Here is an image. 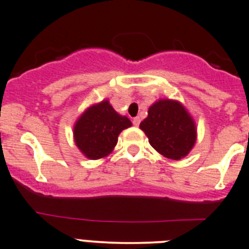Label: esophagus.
I'll list each match as a JSON object with an SVG mask.
<instances>
[{
	"mask_svg": "<svg viewBox=\"0 0 249 249\" xmlns=\"http://www.w3.org/2000/svg\"><path fill=\"white\" fill-rule=\"evenodd\" d=\"M140 122H141V119L139 117H136L132 119V124L135 125V126H139V125H140Z\"/></svg>",
	"mask_w": 249,
	"mask_h": 249,
	"instance_id": "1",
	"label": "esophagus"
}]
</instances>
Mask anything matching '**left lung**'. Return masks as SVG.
I'll use <instances>...</instances> for the list:
<instances>
[{"mask_svg":"<svg viewBox=\"0 0 249 249\" xmlns=\"http://www.w3.org/2000/svg\"><path fill=\"white\" fill-rule=\"evenodd\" d=\"M148 142L162 156L171 160L185 157L196 141V125L180 102L159 99L148 108L140 124Z\"/></svg>","mask_w":249,"mask_h":249,"instance_id":"left-lung-1","label":"left lung"}]
</instances>
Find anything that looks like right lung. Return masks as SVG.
Wrapping results in <instances>:
<instances>
[{
    "label": "right lung",
    "instance_id": "obj_1",
    "mask_svg": "<svg viewBox=\"0 0 249 249\" xmlns=\"http://www.w3.org/2000/svg\"><path fill=\"white\" fill-rule=\"evenodd\" d=\"M131 125L129 118L117 113L108 99H103L78 117L73 125V140L85 157L103 159L113 152L120 132Z\"/></svg>",
    "mask_w": 249,
    "mask_h": 249
}]
</instances>
